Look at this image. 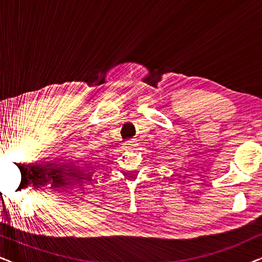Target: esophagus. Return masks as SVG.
Listing matches in <instances>:
<instances>
[{"instance_id":"obj_1","label":"esophagus","mask_w":262,"mask_h":262,"mask_svg":"<svg viewBox=\"0 0 262 262\" xmlns=\"http://www.w3.org/2000/svg\"><path fill=\"white\" fill-rule=\"evenodd\" d=\"M137 145H138V143L134 141V139H132V141H128L126 144H125L126 149H135V148H137Z\"/></svg>"}]
</instances>
